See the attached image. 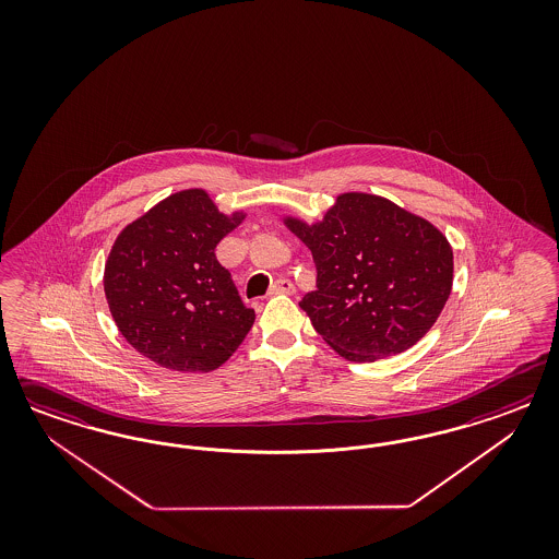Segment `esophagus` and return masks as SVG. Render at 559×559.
Segmentation results:
<instances>
[{"label": "esophagus", "mask_w": 559, "mask_h": 559, "mask_svg": "<svg viewBox=\"0 0 559 559\" xmlns=\"http://www.w3.org/2000/svg\"><path fill=\"white\" fill-rule=\"evenodd\" d=\"M278 293L293 295L295 293V285L288 278H278V281H274V285L271 287V295H278Z\"/></svg>", "instance_id": "1"}]
</instances>
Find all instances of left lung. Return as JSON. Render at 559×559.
Wrapping results in <instances>:
<instances>
[{"mask_svg":"<svg viewBox=\"0 0 559 559\" xmlns=\"http://www.w3.org/2000/svg\"><path fill=\"white\" fill-rule=\"evenodd\" d=\"M285 225L318 271V288L299 307L340 356L400 355L439 320L453 287V248L430 221L377 194L344 192L322 221Z\"/></svg>","mask_w":559,"mask_h":559,"instance_id":"obj_1","label":"left lung"}]
</instances>
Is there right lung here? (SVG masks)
<instances>
[{
    "label": "right lung",
    "mask_w": 559,
    "mask_h": 559,
    "mask_svg": "<svg viewBox=\"0 0 559 559\" xmlns=\"http://www.w3.org/2000/svg\"><path fill=\"white\" fill-rule=\"evenodd\" d=\"M246 215H223L201 188L176 192L120 231L104 293L120 334L159 367L209 372L254 325L215 248Z\"/></svg>",
    "instance_id": "obj_1"
}]
</instances>
